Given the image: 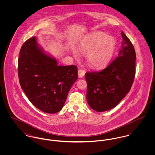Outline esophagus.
Masks as SVG:
<instances>
[{"label": "esophagus", "mask_w": 155, "mask_h": 155, "mask_svg": "<svg viewBox=\"0 0 155 155\" xmlns=\"http://www.w3.org/2000/svg\"><path fill=\"white\" fill-rule=\"evenodd\" d=\"M85 71L84 70L79 69L78 70V76L79 78H83L85 76Z\"/></svg>", "instance_id": "34e87169"}]
</instances>
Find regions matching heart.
Listing matches in <instances>:
<instances>
[{
	"mask_svg": "<svg viewBox=\"0 0 155 155\" xmlns=\"http://www.w3.org/2000/svg\"><path fill=\"white\" fill-rule=\"evenodd\" d=\"M117 43L113 36L102 31H94L86 36L81 42L79 49L87 53V60L91 66L102 68L108 65L116 49ZM74 56L79 55L77 49L73 50Z\"/></svg>",
	"mask_w": 155,
	"mask_h": 155,
	"instance_id": "heart-1",
	"label": "heart"
}]
</instances>
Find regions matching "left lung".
<instances>
[{"instance_id": "1", "label": "left lung", "mask_w": 155, "mask_h": 155, "mask_svg": "<svg viewBox=\"0 0 155 155\" xmlns=\"http://www.w3.org/2000/svg\"><path fill=\"white\" fill-rule=\"evenodd\" d=\"M121 49L104 69L87 72V100L91 109L98 112L116 107L130 92L135 75V51L130 40L121 32Z\"/></svg>"}]
</instances>
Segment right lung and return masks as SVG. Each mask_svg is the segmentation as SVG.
Here are the masks:
<instances>
[{"mask_svg":"<svg viewBox=\"0 0 155 155\" xmlns=\"http://www.w3.org/2000/svg\"><path fill=\"white\" fill-rule=\"evenodd\" d=\"M18 65L20 84L30 101L45 113L61 110L78 79V67L58 66L56 59L39 46L36 37L22 45Z\"/></svg>","mask_w":155,"mask_h":155,"instance_id":"right-lung-1","label":"right lung"}]
</instances>
